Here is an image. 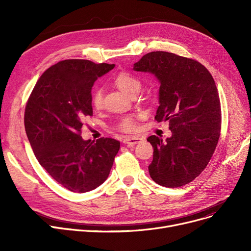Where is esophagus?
<instances>
[{
  "label": "esophagus",
  "instance_id": "1",
  "mask_svg": "<svg viewBox=\"0 0 251 251\" xmlns=\"http://www.w3.org/2000/svg\"><path fill=\"white\" fill-rule=\"evenodd\" d=\"M142 141V138L141 137H138V136H130V137H126L123 142L125 144H127L128 147H133L135 146V144L137 143H140Z\"/></svg>",
  "mask_w": 251,
  "mask_h": 251
}]
</instances>
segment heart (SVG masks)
Wrapping results in <instances>:
<instances>
[{"mask_svg":"<svg viewBox=\"0 0 251 251\" xmlns=\"http://www.w3.org/2000/svg\"><path fill=\"white\" fill-rule=\"evenodd\" d=\"M114 84L121 89L125 94L131 96L134 92L140 90L141 83L139 79L132 74L127 72H120L118 73L114 79ZM91 103L95 108H100L102 104V91L100 88H96L91 94ZM137 124L135 121V118L132 116H126L123 117L120 122H119V129H121L124 132H132L136 130Z\"/></svg>","mask_w":251,"mask_h":251,"instance_id":"b5f03b06","label":"heart"}]
</instances>
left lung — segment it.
Wrapping results in <instances>:
<instances>
[{
    "instance_id": "obj_1",
    "label": "left lung",
    "mask_w": 251,
    "mask_h": 251,
    "mask_svg": "<svg viewBox=\"0 0 251 251\" xmlns=\"http://www.w3.org/2000/svg\"><path fill=\"white\" fill-rule=\"evenodd\" d=\"M149 72L160 83L159 108L154 119L169 121L172 136L151 135L153 148L149 166L159 185H185L207 166L220 138L221 103L213 76L203 65L168 51H151L133 66Z\"/></svg>"
}]
</instances>
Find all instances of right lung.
I'll use <instances>...</instances> for the list:
<instances>
[{
	"instance_id": "right-lung-1",
	"label": "right lung",
	"mask_w": 251,
	"mask_h": 251,
	"mask_svg": "<svg viewBox=\"0 0 251 251\" xmlns=\"http://www.w3.org/2000/svg\"><path fill=\"white\" fill-rule=\"evenodd\" d=\"M115 64L65 60L39 77L24 114L26 134L38 163L59 184L84 193L107 180L120 142L80 136L84 118L92 115L91 88Z\"/></svg>"
}]
</instances>
